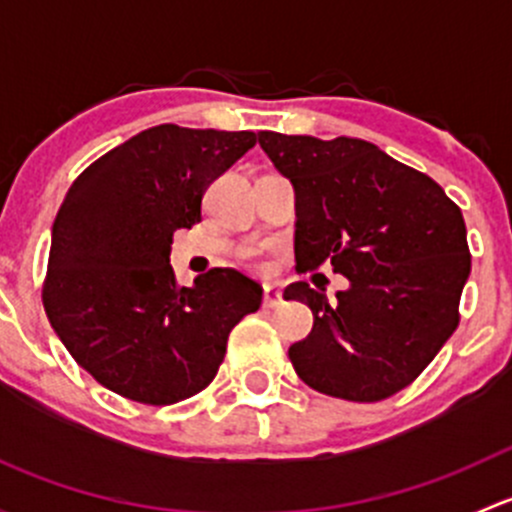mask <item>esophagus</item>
<instances>
[{"instance_id": "obj_1", "label": "esophagus", "mask_w": 512, "mask_h": 512, "mask_svg": "<svg viewBox=\"0 0 512 512\" xmlns=\"http://www.w3.org/2000/svg\"><path fill=\"white\" fill-rule=\"evenodd\" d=\"M262 304H265L267 309H275L282 304V294L277 292L275 287H265V292H262Z\"/></svg>"}]
</instances>
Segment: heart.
Masks as SVG:
<instances>
[{
  "label": "heart",
  "mask_w": 512,
  "mask_h": 512,
  "mask_svg": "<svg viewBox=\"0 0 512 512\" xmlns=\"http://www.w3.org/2000/svg\"><path fill=\"white\" fill-rule=\"evenodd\" d=\"M242 262H245V265L250 267L252 272H260V275H265V272L270 270V265H267V262L262 260V257L257 255V252H252V250L242 252Z\"/></svg>",
  "instance_id": "obj_1"
}]
</instances>
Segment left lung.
Here are the masks:
<instances>
[{"mask_svg":"<svg viewBox=\"0 0 512 512\" xmlns=\"http://www.w3.org/2000/svg\"><path fill=\"white\" fill-rule=\"evenodd\" d=\"M294 185L299 272L332 262L349 280L337 302L297 282L285 299L314 314L289 347L299 379L337 399L371 404L406 389L456 332L471 275L461 208L426 173L374 143L257 133Z\"/></svg>","mask_w":512,"mask_h":512,"instance_id":"obj_1","label":"left lung"}]
</instances>
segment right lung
<instances>
[{
    "mask_svg": "<svg viewBox=\"0 0 512 512\" xmlns=\"http://www.w3.org/2000/svg\"><path fill=\"white\" fill-rule=\"evenodd\" d=\"M257 143L252 131L163 123L101 156L66 193L54 227L46 317L106 389L148 406L200 394L218 374L232 327L262 304V287L215 270L180 287L173 232L200 223L208 185Z\"/></svg>",
    "mask_w": 512,
    "mask_h": 512,
    "instance_id": "obj_1",
    "label": "right lung"
}]
</instances>
